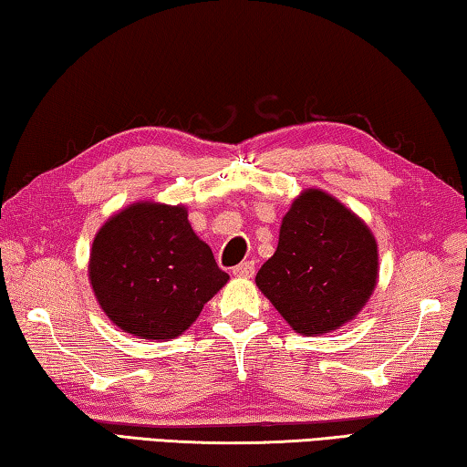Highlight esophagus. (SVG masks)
I'll list each match as a JSON object with an SVG mask.
<instances>
[{
	"instance_id": "1",
	"label": "esophagus",
	"mask_w": 467,
	"mask_h": 467,
	"mask_svg": "<svg viewBox=\"0 0 467 467\" xmlns=\"http://www.w3.org/2000/svg\"><path fill=\"white\" fill-rule=\"evenodd\" d=\"M233 274L236 275V278H251V275L255 274V264H253V262H243V264L233 267Z\"/></svg>"
}]
</instances>
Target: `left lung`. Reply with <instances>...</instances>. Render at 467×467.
<instances>
[{
    "mask_svg": "<svg viewBox=\"0 0 467 467\" xmlns=\"http://www.w3.org/2000/svg\"><path fill=\"white\" fill-rule=\"evenodd\" d=\"M379 251L368 226L321 189H306L282 218L278 249L257 272L259 290L303 336L357 317L377 286Z\"/></svg>",
    "mask_w": 467,
    "mask_h": 467,
    "instance_id": "1",
    "label": "left lung"
}]
</instances>
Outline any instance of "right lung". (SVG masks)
Returning <instances> with one entry per match:
<instances>
[{
	"label": "right lung",
	"instance_id": "1",
	"mask_svg": "<svg viewBox=\"0 0 467 467\" xmlns=\"http://www.w3.org/2000/svg\"><path fill=\"white\" fill-rule=\"evenodd\" d=\"M88 278L117 327L161 342L189 329L228 274L193 233L185 205L136 202L94 236Z\"/></svg>",
	"mask_w": 467,
	"mask_h": 467
}]
</instances>
